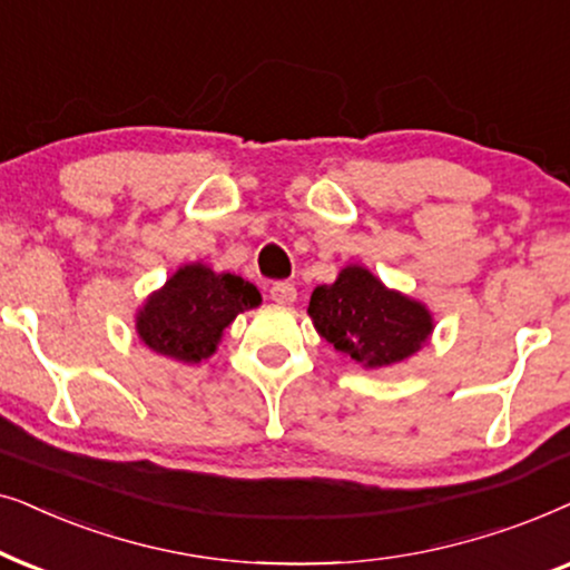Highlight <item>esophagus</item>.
Masks as SVG:
<instances>
[{"label": "esophagus", "mask_w": 570, "mask_h": 570, "mask_svg": "<svg viewBox=\"0 0 570 570\" xmlns=\"http://www.w3.org/2000/svg\"><path fill=\"white\" fill-rule=\"evenodd\" d=\"M271 299L276 305H292V302H297V289H294V284H289V281H276L271 286Z\"/></svg>", "instance_id": "esophagus-1"}]
</instances>
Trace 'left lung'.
Listing matches in <instances>:
<instances>
[{
	"label": "left lung",
	"instance_id": "obj_1",
	"mask_svg": "<svg viewBox=\"0 0 570 570\" xmlns=\"http://www.w3.org/2000/svg\"><path fill=\"white\" fill-rule=\"evenodd\" d=\"M315 331L362 367H389L430 338V309L393 292L362 265H346L333 284L317 286L307 307Z\"/></svg>",
	"mask_w": 570,
	"mask_h": 570
}]
</instances>
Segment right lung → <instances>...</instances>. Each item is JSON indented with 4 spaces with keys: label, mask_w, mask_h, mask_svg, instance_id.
Wrapping results in <instances>:
<instances>
[{
    "label": "right lung",
    "mask_w": 570,
    "mask_h": 570,
    "mask_svg": "<svg viewBox=\"0 0 570 570\" xmlns=\"http://www.w3.org/2000/svg\"><path fill=\"white\" fill-rule=\"evenodd\" d=\"M261 302V292L242 276L189 263L150 294L135 317V328L156 354L195 364L216 352L234 317Z\"/></svg>",
    "instance_id": "1"
}]
</instances>
